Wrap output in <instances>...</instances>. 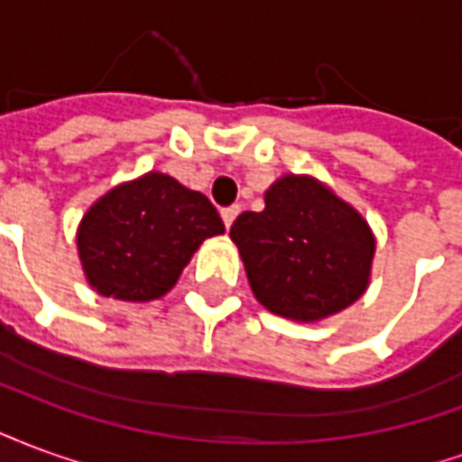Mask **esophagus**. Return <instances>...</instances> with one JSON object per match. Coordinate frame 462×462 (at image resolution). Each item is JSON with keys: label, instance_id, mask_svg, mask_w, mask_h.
<instances>
[{"label": "esophagus", "instance_id": "esophagus-1", "mask_svg": "<svg viewBox=\"0 0 462 462\" xmlns=\"http://www.w3.org/2000/svg\"><path fill=\"white\" fill-rule=\"evenodd\" d=\"M237 215H240V205H232V208H225V210H222V222H225L227 230H230V225L235 222Z\"/></svg>", "mask_w": 462, "mask_h": 462}]
</instances>
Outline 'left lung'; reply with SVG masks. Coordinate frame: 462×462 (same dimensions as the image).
I'll return each mask as SVG.
<instances>
[{"instance_id":"8db88e82","label":"left lung","mask_w":462,"mask_h":462,"mask_svg":"<svg viewBox=\"0 0 462 462\" xmlns=\"http://www.w3.org/2000/svg\"><path fill=\"white\" fill-rule=\"evenodd\" d=\"M252 294L291 321H321L364 297L376 237L364 215L311 175H282L264 210L230 227Z\"/></svg>"}]
</instances>
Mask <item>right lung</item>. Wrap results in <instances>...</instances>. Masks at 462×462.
Masks as SVG:
<instances>
[{"label": "right lung", "mask_w": 462, "mask_h": 462, "mask_svg": "<svg viewBox=\"0 0 462 462\" xmlns=\"http://www.w3.org/2000/svg\"><path fill=\"white\" fill-rule=\"evenodd\" d=\"M220 215L198 190L151 171L121 182L86 210L76 230L86 282L101 297H165L202 242L222 235Z\"/></svg>", "instance_id": "add662e5"}]
</instances>
